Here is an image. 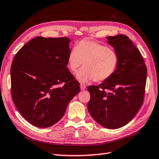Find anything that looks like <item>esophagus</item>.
<instances>
[{"label":"esophagus","mask_w":159,"mask_h":159,"mask_svg":"<svg viewBox=\"0 0 159 159\" xmlns=\"http://www.w3.org/2000/svg\"><path fill=\"white\" fill-rule=\"evenodd\" d=\"M80 89H81L82 90H84V89H86V85H85V84H83V83H80Z\"/></svg>","instance_id":"esophagus-1"}]
</instances>
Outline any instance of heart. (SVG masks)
Wrapping results in <instances>:
<instances>
[{
	"label": "heart",
	"mask_w": 159,
	"mask_h": 159,
	"mask_svg": "<svg viewBox=\"0 0 159 159\" xmlns=\"http://www.w3.org/2000/svg\"><path fill=\"white\" fill-rule=\"evenodd\" d=\"M77 74L80 82L94 80L101 83L110 79L119 66V56L116 50L94 40H82L71 49L67 57V65L71 72Z\"/></svg>",
	"instance_id": "obj_1"
}]
</instances>
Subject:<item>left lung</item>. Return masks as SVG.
Returning a JSON list of instances; mask_svg holds the SVG:
<instances>
[{
	"instance_id": "8db88e82",
	"label": "left lung",
	"mask_w": 159,
	"mask_h": 159,
	"mask_svg": "<svg viewBox=\"0 0 159 159\" xmlns=\"http://www.w3.org/2000/svg\"><path fill=\"white\" fill-rule=\"evenodd\" d=\"M119 56L116 72L98 85H90L88 111L101 125L118 129L128 123L143 103L147 67L138 48L123 34L107 36Z\"/></svg>"
}]
</instances>
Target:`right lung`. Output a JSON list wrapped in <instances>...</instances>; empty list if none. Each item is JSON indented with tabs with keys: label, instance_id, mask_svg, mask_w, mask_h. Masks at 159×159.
Listing matches in <instances>:
<instances>
[{
	"label": "right lung",
	"instance_id": "right-lung-1",
	"mask_svg": "<svg viewBox=\"0 0 159 159\" xmlns=\"http://www.w3.org/2000/svg\"><path fill=\"white\" fill-rule=\"evenodd\" d=\"M70 42L67 37L38 36L14 58L12 99L24 119L34 126L49 127L57 123L80 91L79 81L67 67Z\"/></svg>",
	"mask_w": 159,
	"mask_h": 159
}]
</instances>
